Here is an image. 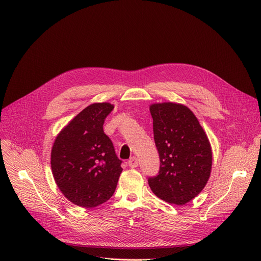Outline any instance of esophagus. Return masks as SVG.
I'll return each instance as SVG.
<instances>
[{"label": "esophagus", "mask_w": 261, "mask_h": 261, "mask_svg": "<svg viewBox=\"0 0 261 261\" xmlns=\"http://www.w3.org/2000/svg\"><path fill=\"white\" fill-rule=\"evenodd\" d=\"M128 164H129V166L132 167V168L137 167V165H138V159H137L136 157H131L130 160L128 161Z\"/></svg>", "instance_id": "1"}]
</instances>
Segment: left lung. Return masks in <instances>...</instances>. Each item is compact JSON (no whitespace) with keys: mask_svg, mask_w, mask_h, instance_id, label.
<instances>
[{"mask_svg":"<svg viewBox=\"0 0 261 261\" xmlns=\"http://www.w3.org/2000/svg\"><path fill=\"white\" fill-rule=\"evenodd\" d=\"M150 111L160 169L158 175L148 177V186L160 199L184 205L202 191L210 178L211 143L187 106L155 103Z\"/></svg>","mask_w":261,"mask_h":261,"instance_id":"8db88e82","label":"left lung"}]
</instances>
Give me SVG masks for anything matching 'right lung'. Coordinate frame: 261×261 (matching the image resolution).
Returning <instances> with one entry per match:
<instances>
[{
	"label": "right lung",
	"instance_id": "1",
	"mask_svg": "<svg viewBox=\"0 0 261 261\" xmlns=\"http://www.w3.org/2000/svg\"><path fill=\"white\" fill-rule=\"evenodd\" d=\"M114 105L93 103L72 119L56 137L50 164L56 184L72 203L91 208L114 195L123 168L103 131Z\"/></svg>",
	"mask_w": 261,
	"mask_h": 261
}]
</instances>
